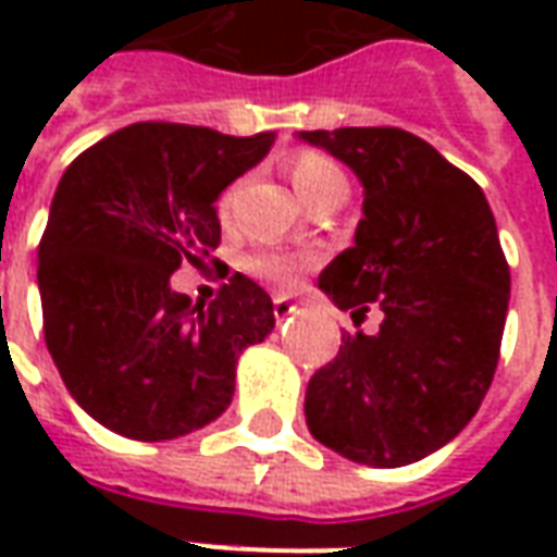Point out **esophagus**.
<instances>
[{"instance_id":"34e87169","label":"esophagus","mask_w":557,"mask_h":557,"mask_svg":"<svg viewBox=\"0 0 557 557\" xmlns=\"http://www.w3.org/2000/svg\"><path fill=\"white\" fill-rule=\"evenodd\" d=\"M292 313H295V304H292L289 298L277 295V298H274V319H277V322H286Z\"/></svg>"}]
</instances>
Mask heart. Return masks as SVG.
Returning <instances> with one entry per match:
<instances>
[{
	"instance_id": "obj_1",
	"label": "heart",
	"mask_w": 557,
	"mask_h": 557,
	"mask_svg": "<svg viewBox=\"0 0 557 557\" xmlns=\"http://www.w3.org/2000/svg\"><path fill=\"white\" fill-rule=\"evenodd\" d=\"M289 178L295 184V190L304 202L313 199L315 194H322L327 187L346 184L343 172L331 158L319 154V151H298L289 163ZM313 253H289V250H256L244 259V271L250 277L262 280L274 289H292L298 277L307 268L313 265Z\"/></svg>"
}]
</instances>
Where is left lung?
Segmentation results:
<instances>
[{
  "label": "left lung",
  "mask_w": 557,
  "mask_h": 557,
  "mask_svg": "<svg viewBox=\"0 0 557 557\" xmlns=\"http://www.w3.org/2000/svg\"><path fill=\"white\" fill-rule=\"evenodd\" d=\"M363 184L355 247L319 289L379 334H346L307 385L315 442L351 462L399 468L456 438L478 414L502 351L510 268L478 182L399 127L301 131Z\"/></svg>",
  "instance_id": "left-lung-1"
}]
</instances>
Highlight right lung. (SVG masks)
Returning <instances> with one entry per match:
<instances>
[{
    "instance_id": "obj_1",
    "label": "right lung",
    "mask_w": 557,
    "mask_h": 557,
    "mask_svg": "<svg viewBox=\"0 0 557 557\" xmlns=\"http://www.w3.org/2000/svg\"><path fill=\"white\" fill-rule=\"evenodd\" d=\"M271 146V131L139 122L62 175L38 244L44 339L71 397L107 430L166 442L232 403L238 355L271 334L274 304L244 274L211 304H190L170 277L218 247L214 202Z\"/></svg>"
}]
</instances>
